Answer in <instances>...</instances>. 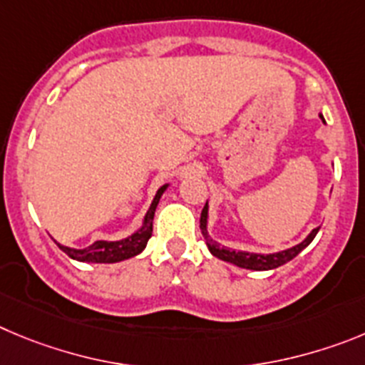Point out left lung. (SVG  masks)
I'll list each match as a JSON object with an SVG mask.
<instances>
[{"mask_svg":"<svg viewBox=\"0 0 365 365\" xmlns=\"http://www.w3.org/2000/svg\"><path fill=\"white\" fill-rule=\"evenodd\" d=\"M322 121H324V116L320 114ZM209 202H205V207H203L202 216H200V229H202V235L205 238V244L207 249L211 251L212 256H216L218 260L223 262H229V264L236 265V267H242V269H249V271H271V269H277L280 265L287 264L291 262L297 255H300L307 245L313 242V238L317 236L318 229H313L309 235L305 236L302 240L300 244L293 245V247L284 249V251H278V252H249V251H236V249H229V247H222V245L216 242V240L211 238L209 231H207V225H209Z\"/></svg>","mask_w":365,"mask_h":365,"instance_id":"1","label":"left lung"}]
</instances>
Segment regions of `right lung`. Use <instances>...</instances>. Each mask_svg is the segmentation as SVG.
<instances>
[{"mask_svg": "<svg viewBox=\"0 0 365 365\" xmlns=\"http://www.w3.org/2000/svg\"><path fill=\"white\" fill-rule=\"evenodd\" d=\"M169 183L160 187L154 195L150 207L147 209L145 216L142 220V225L136 229L130 236L127 238L116 240V242H105V240H98L93 245H88L85 249H74L67 247V245L58 244V247L72 258V260L78 262H93V264H116V262L129 260L133 256L140 255V252L145 249L147 242H149L150 235H153V220H154V211L158 207L160 198L163 196V192L167 190Z\"/></svg>", "mask_w": 365, "mask_h": 365, "instance_id": "right-lung-1", "label": "right lung"}]
</instances>
